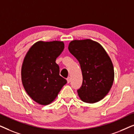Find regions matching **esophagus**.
I'll return each instance as SVG.
<instances>
[{"label": "esophagus", "mask_w": 134, "mask_h": 134, "mask_svg": "<svg viewBox=\"0 0 134 134\" xmlns=\"http://www.w3.org/2000/svg\"><path fill=\"white\" fill-rule=\"evenodd\" d=\"M66 80H67V82H68V83H69V82H71V78H70V77H68Z\"/></svg>", "instance_id": "esophagus-1"}]
</instances>
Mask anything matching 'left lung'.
<instances>
[{"instance_id":"8db88e82","label":"left lung","mask_w":134,"mask_h":134,"mask_svg":"<svg viewBox=\"0 0 134 134\" xmlns=\"http://www.w3.org/2000/svg\"><path fill=\"white\" fill-rule=\"evenodd\" d=\"M68 49L79 62L83 82L78 95L82 101L95 103L110 90L114 80L112 62L104 47L90 39L71 41Z\"/></svg>"}]
</instances>
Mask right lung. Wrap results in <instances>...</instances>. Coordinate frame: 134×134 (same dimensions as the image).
Wrapping results in <instances>:
<instances>
[{"label":"right lung","instance_id":"obj_1","mask_svg":"<svg viewBox=\"0 0 134 134\" xmlns=\"http://www.w3.org/2000/svg\"><path fill=\"white\" fill-rule=\"evenodd\" d=\"M65 47L63 41H39L29 49L21 68V80L27 94L46 105L57 97L66 80L60 76L57 58Z\"/></svg>","mask_w":134,"mask_h":134}]
</instances>
